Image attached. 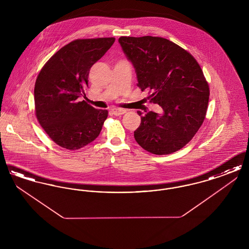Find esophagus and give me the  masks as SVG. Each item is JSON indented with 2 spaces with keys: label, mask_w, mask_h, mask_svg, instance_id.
Segmentation results:
<instances>
[{
  "label": "esophagus",
  "mask_w": 249,
  "mask_h": 249,
  "mask_svg": "<svg viewBox=\"0 0 249 249\" xmlns=\"http://www.w3.org/2000/svg\"><path fill=\"white\" fill-rule=\"evenodd\" d=\"M111 113L115 116H121V115L126 113V110L125 109H119V108H113L111 110Z\"/></svg>",
  "instance_id": "1"
}]
</instances>
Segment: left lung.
Wrapping results in <instances>:
<instances>
[{
  "label": "left lung",
  "mask_w": 249,
  "mask_h": 249,
  "mask_svg": "<svg viewBox=\"0 0 249 249\" xmlns=\"http://www.w3.org/2000/svg\"><path fill=\"white\" fill-rule=\"evenodd\" d=\"M119 43L135 69L137 86L162 109L161 114L150 111L141 117L136 142L152 154L178 151L193 138L206 115L209 87L199 63L162 37L121 36Z\"/></svg>",
  "instance_id": "8db88e82"
}]
</instances>
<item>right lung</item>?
<instances>
[{"label":"right lung","mask_w":249,"mask_h":249,"mask_svg":"<svg viewBox=\"0 0 249 249\" xmlns=\"http://www.w3.org/2000/svg\"><path fill=\"white\" fill-rule=\"evenodd\" d=\"M115 42L114 37L77 39L44 65L35 86L36 118L59 146L76 150L99 136L108 111L85 101L89 70Z\"/></svg>","instance_id":"1"}]
</instances>
